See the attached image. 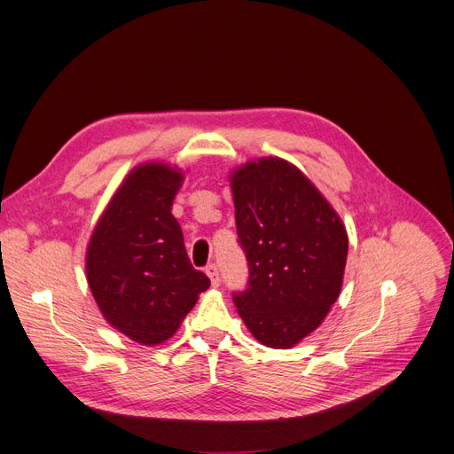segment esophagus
I'll return each mask as SVG.
<instances>
[{
  "mask_svg": "<svg viewBox=\"0 0 454 454\" xmlns=\"http://www.w3.org/2000/svg\"><path fill=\"white\" fill-rule=\"evenodd\" d=\"M205 272H207L208 278H211V284H213L215 287H218V286H220V274H218L216 263H208V265L205 267Z\"/></svg>",
  "mask_w": 454,
  "mask_h": 454,
  "instance_id": "obj_1",
  "label": "esophagus"
}]
</instances>
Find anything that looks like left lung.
<instances>
[{"label": "left lung", "instance_id": "8db88e82", "mask_svg": "<svg viewBox=\"0 0 454 454\" xmlns=\"http://www.w3.org/2000/svg\"><path fill=\"white\" fill-rule=\"evenodd\" d=\"M247 289L232 294L243 324L274 348L315 331L341 291L348 239L340 216L293 163L262 158L231 176Z\"/></svg>", "mask_w": 454, "mask_h": 454}]
</instances>
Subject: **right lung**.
Wrapping results in <instances>:
<instances>
[{
	"label": "right lung",
	"mask_w": 454,
	"mask_h": 454,
	"mask_svg": "<svg viewBox=\"0 0 454 454\" xmlns=\"http://www.w3.org/2000/svg\"><path fill=\"white\" fill-rule=\"evenodd\" d=\"M184 174L165 163L136 167L101 215L87 249L90 293L114 329L154 345L170 338L211 280L187 256L170 215Z\"/></svg>",
	"instance_id": "add662e5"
}]
</instances>
